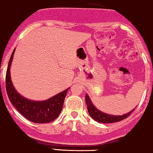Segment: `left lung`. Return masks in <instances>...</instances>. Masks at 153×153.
<instances>
[{
  "label": "left lung",
  "mask_w": 153,
  "mask_h": 153,
  "mask_svg": "<svg viewBox=\"0 0 153 153\" xmlns=\"http://www.w3.org/2000/svg\"><path fill=\"white\" fill-rule=\"evenodd\" d=\"M85 100H86V103H87V109H88V112H89V115H90L91 117L92 118V119H94L95 121L99 122V123H117V122L121 121V120L128 117L131 114V113L134 110V109H133L132 111H130V112L127 113V114H123V115H121V116L110 115V114H106V113H103L101 111L98 110V109L94 107V105L91 103V101L87 94H86Z\"/></svg>",
  "instance_id": "1"
}]
</instances>
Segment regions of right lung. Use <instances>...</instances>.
I'll return each mask as SVG.
<instances>
[{"label":"right lung","instance_id":"add662e5","mask_svg":"<svg viewBox=\"0 0 153 153\" xmlns=\"http://www.w3.org/2000/svg\"><path fill=\"white\" fill-rule=\"evenodd\" d=\"M15 50L16 48L10 56L5 76V88L9 100L16 109L30 122L36 123H48L53 121L62 112L64 99L69 89L46 101H31L23 97L16 91L10 79V67Z\"/></svg>","mask_w":153,"mask_h":153}]
</instances>
